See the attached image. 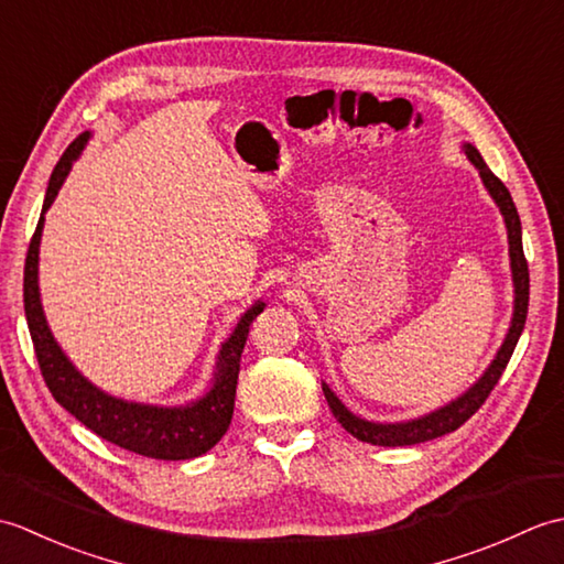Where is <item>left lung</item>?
<instances>
[{"mask_svg":"<svg viewBox=\"0 0 564 564\" xmlns=\"http://www.w3.org/2000/svg\"><path fill=\"white\" fill-rule=\"evenodd\" d=\"M467 158L480 170L482 182L487 186L489 194L497 200V206L501 208V215L507 220V230H509V254H511V271H513V289H517V303H513V319H511V329L507 334V341L501 344V349L497 354V358L492 361V366L487 368V373L475 382V388L467 390L463 398H458L455 402L446 404L443 410L431 412L422 419H414V422H402V424H373L366 422V419L354 416L346 406L339 402L337 394H334L327 386H322L325 390V398L329 402V410L337 416V422L354 434L358 441L373 443V446H414V443H424L431 438L446 436L451 431L460 429L467 419H470L480 406L485 404V400L489 398V392L495 390V386L499 382L501 373L509 364V358L517 349L519 337L525 325V315H529V289H531V279H529V261H525L523 254V242H521V220H519V210L513 206L509 188L501 184V178H497L489 166L485 164V160L480 158L473 145H465Z\"/></svg>","mask_w":564,"mask_h":564,"instance_id":"obj_1","label":"left lung"}]
</instances>
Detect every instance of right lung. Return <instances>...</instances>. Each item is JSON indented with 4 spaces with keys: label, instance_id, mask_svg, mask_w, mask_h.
<instances>
[{
    "label": "right lung",
    "instance_id": "1",
    "mask_svg": "<svg viewBox=\"0 0 564 564\" xmlns=\"http://www.w3.org/2000/svg\"><path fill=\"white\" fill-rule=\"evenodd\" d=\"M89 133H82L72 145L63 152V158L55 164L51 174V184L45 191L43 213L51 208L59 186L69 172L72 162L77 160ZM43 232V215L35 232L31 237L26 267H23V310H26L29 332L33 339V351L39 358L41 373L47 390L53 392L55 402L91 429L94 434L116 443L126 451L158 460H188L208 453L215 443L230 426L235 410L237 392V373H239V354H242L251 322L263 310V303L247 310V315L239 319V325L230 339L225 341L218 361V378L213 390L196 404L178 406V410H162V406H148L135 402L116 400L84 380L75 366L67 361V356L59 351L51 329L45 325L41 295H39V245Z\"/></svg>",
    "mask_w": 564,
    "mask_h": 564
}]
</instances>
